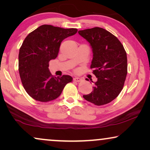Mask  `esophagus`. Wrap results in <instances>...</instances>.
Returning a JSON list of instances; mask_svg holds the SVG:
<instances>
[{
    "label": "esophagus",
    "instance_id": "1",
    "mask_svg": "<svg viewBox=\"0 0 150 150\" xmlns=\"http://www.w3.org/2000/svg\"><path fill=\"white\" fill-rule=\"evenodd\" d=\"M74 81L76 82H80L82 81V79L80 77H75V78H74Z\"/></svg>",
    "mask_w": 150,
    "mask_h": 150
}]
</instances>
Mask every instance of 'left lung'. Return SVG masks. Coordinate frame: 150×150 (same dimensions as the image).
<instances>
[{
  "label": "left lung",
  "mask_w": 150,
  "mask_h": 150,
  "mask_svg": "<svg viewBox=\"0 0 150 150\" xmlns=\"http://www.w3.org/2000/svg\"><path fill=\"white\" fill-rule=\"evenodd\" d=\"M79 33L91 44L93 54L90 67L98 78L91 93L83 98L95 105H104L115 99L124 87L128 73L126 52L120 41L102 28Z\"/></svg>",
  "instance_id": "left-lung-1"
}]
</instances>
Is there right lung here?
<instances>
[{
    "label": "right lung",
    "instance_id": "obj_1",
    "mask_svg": "<svg viewBox=\"0 0 150 150\" xmlns=\"http://www.w3.org/2000/svg\"><path fill=\"white\" fill-rule=\"evenodd\" d=\"M76 28H63L44 24L30 33L20 48L18 70L22 85L37 101L57 99L72 77H55L49 70V61L57 58L61 43L76 33Z\"/></svg>",
    "mask_w": 150,
    "mask_h": 150
}]
</instances>
